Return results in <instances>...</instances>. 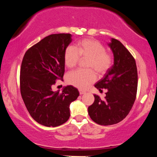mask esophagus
Wrapping results in <instances>:
<instances>
[{
	"label": "esophagus",
	"instance_id": "obj_1",
	"mask_svg": "<svg viewBox=\"0 0 157 157\" xmlns=\"http://www.w3.org/2000/svg\"><path fill=\"white\" fill-rule=\"evenodd\" d=\"M79 93H80V95H83V94L86 93V92L84 90H79Z\"/></svg>",
	"mask_w": 157,
	"mask_h": 157
}]
</instances>
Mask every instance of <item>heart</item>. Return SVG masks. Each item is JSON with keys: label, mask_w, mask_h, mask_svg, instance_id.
<instances>
[{"label": "heart", "mask_w": 157, "mask_h": 157, "mask_svg": "<svg viewBox=\"0 0 157 157\" xmlns=\"http://www.w3.org/2000/svg\"><path fill=\"white\" fill-rule=\"evenodd\" d=\"M80 58H88L87 68L94 69L98 73L105 72L112 64V56L105 52V47L95 39H86L79 41L75 47L70 46L64 52V64L68 68L77 65ZM97 79L92 70H76L67 76L69 84L80 89H86Z\"/></svg>", "instance_id": "obj_1"}]
</instances>
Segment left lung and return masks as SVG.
Masks as SVG:
<instances>
[{
    "label": "left lung",
    "instance_id": "1",
    "mask_svg": "<svg viewBox=\"0 0 157 157\" xmlns=\"http://www.w3.org/2000/svg\"><path fill=\"white\" fill-rule=\"evenodd\" d=\"M113 54V64L95 85L99 91L107 89L105 99L94 95L95 101L88 114L96 124L109 126L118 124L128 116L137 92L138 74L136 61L128 49L117 39L108 44Z\"/></svg>",
    "mask_w": 157,
    "mask_h": 157
}]
</instances>
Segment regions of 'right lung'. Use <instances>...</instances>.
Returning a JSON list of instances; mask_svg holds the SVG:
<instances>
[{"mask_svg":"<svg viewBox=\"0 0 157 157\" xmlns=\"http://www.w3.org/2000/svg\"><path fill=\"white\" fill-rule=\"evenodd\" d=\"M70 33L49 35L27 50L20 72L23 100L37 123L56 127L67 122L70 105L78 97V90L67 85L62 92L52 85L64 73V52L72 42Z\"/></svg>","mask_w":157,"mask_h":157,"instance_id":"1","label":"right lung"}]
</instances>
